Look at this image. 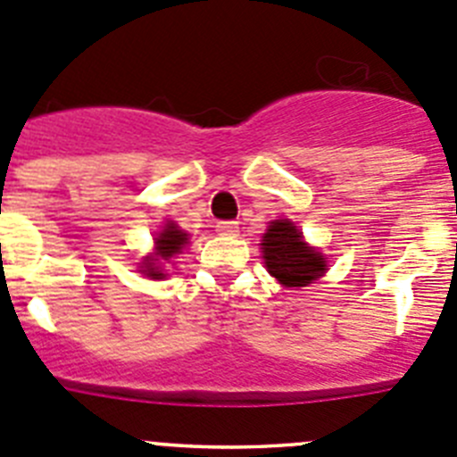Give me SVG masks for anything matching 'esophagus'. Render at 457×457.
<instances>
[{"mask_svg":"<svg viewBox=\"0 0 457 457\" xmlns=\"http://www.w3.org/2000/svg\"><path fill=\"white\" fill-rule=\"evenodd\" d=\"M215 228L220 236H237V228H240V226H237V221H217Z\"/></svg>","mask_w":457,"mask_h":457,"instance_id":"obj_1","label":"esophagus"}]
</instances>
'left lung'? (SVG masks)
I'll return each mask as SVG.
<instances>
[{"instance_id":"obj_1","label":"left lung","mask_w":457,"mask_h":457,"mask_svg":"<svg viewBox=\"0 0 457 457\" xmlns=\"http://www.w3.org/2000/svg\"><path fill=\"white\" fill-rule=\"evenodd\" d=\"M262 258L269 273L285 287H305L328 269L319 251L303 242L298 228L287 220L271 221L262 237Z\"/></svg>"}]
</instances>
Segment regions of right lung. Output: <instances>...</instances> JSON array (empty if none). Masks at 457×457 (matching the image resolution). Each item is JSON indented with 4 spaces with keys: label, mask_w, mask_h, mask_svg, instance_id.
Instances as JSON below:
<instances>
[{
    "label": "right lung",
    "mask_w": 457,
    "mask_h": 457,
    "mask_svg": "<svg viewBox=\"0 0 457 457\" xmlns=\"http://www.w3.org/2000/svg\"><path fill=\"white\" fill-rule=\"evenodd\" d=\"M188 242V236H186L184 231H179L175 224H168L163 231L159 233V237H156V255L163 260H170L172 255L179 253L181 246ZM143 273H145L147 278H161L163 273H161V269L156 267V260L154 258H145V262H143Z\"/></svg>",
    "instance_id": "obj_1"
}]
</instances>
